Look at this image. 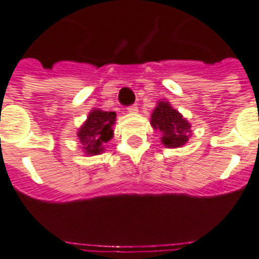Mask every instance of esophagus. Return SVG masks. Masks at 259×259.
Masks as SVG:
<instances>
[{
    "mask_svg": "<svg viewBox=\"0 0 259 259\" xmlns=\"http://www.w3.org/2000/svg\"><path fill=\"white\" fill-rule=\"evenodd\" d=\"M127 112L129 113H136L137 112V105H130L129 108H127Z\"/></svg>",
    "mask_w": 259,
    "mask_h": 259,
    "instance_id": "34e87169",
    "label": "esophagus"
}]
</instances>
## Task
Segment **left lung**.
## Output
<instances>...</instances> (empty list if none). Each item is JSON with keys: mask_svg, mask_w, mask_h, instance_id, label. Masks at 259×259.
I'll list each match as a JSON object with an SVG mask.
<instances>
[{"mask_svg": "<svg viewBox=\"0 0 259 259\" xmlns=\"http://www.w3.org/2000/svg\"><path fill=\"white\" fill-rule=\"evenodd\" d=\"M151 126L161 132V143L168 148L182 147L191 137V124L169 102L160 101L151 113Z\"/></svg>", "mask_w": 259, "mask_h": 259, "instance_id": "1", "label": "left lung"}]
</instances>
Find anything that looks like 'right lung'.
<instances>
[{
    "label": "right lung",
    "instance_id": "right-lung-1",
    "mask_svg": "<svg viewBox=\"0 0 259 259\" xmlns=\"http://www.w3.org/2000/svg\"><path fill=\"white\" fill-rule=\"evenodd\" d=\"M116 120L115 112H105L92 109L84 124L79 127V143L84 153L88 155H98L105 150V144L113 137V124Z\"/></svg>",
    "mask_w": 259,
    "mask_h": 259
}]
</instances>
